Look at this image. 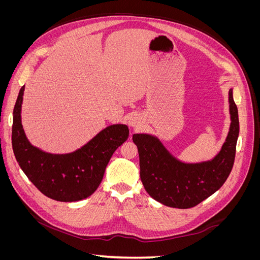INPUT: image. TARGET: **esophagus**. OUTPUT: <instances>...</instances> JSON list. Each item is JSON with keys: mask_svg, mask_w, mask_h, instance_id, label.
<instances>
[{"mask_svg": "<svg viewBox=\"0 0 260 260\" xmlns=\"http://www.w3.org/2000/svg\"><path fill=\"white\" fill-rule=\"evenodd\" d=\"M128 122H129V124L131 125V127H138V125H139V120L137 119V117L129 118Z\"/></svg>", "mask_w": 260, "mask_h": 260, "instance_id": "esophagus-1", "label": "esophagus"}]
</instances>
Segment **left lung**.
I'll list each match as a JSON object with an SVG mask.
<instances>
[{
    "label": "left lung",
    "mask_w": 260,
    "mask_h": 260,
    "mask_svg": "<svg viewBox=\"0 0 260 260\" xmlns=\"http://www.w3.org/2000/svg\"><path fill=\"white\" fill-rule=\"evenodd\" d=\"M231 125L220 153L210 161L183 164L172 157L158 139L133 135L139 149L140 177L146 192L164 205L191 208L222 186L232 170L240 131L238 107L229 91Z\"/></svg>",
    "instance_id": "obj_1"
}]
</instances>
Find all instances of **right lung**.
Returning <instances> with one entry per match:
<instances>
[{
    "mask_svg": "<svg viewBox=\"0 0 260 260\" xmlns=\"http://www.w3.org/2000/svg\"><path fill=\"white\" fill-rule=\"evenodd\" d=\"M23 90L25 86H21L14 107L12 128L13 151L20 168L38 190L52 200L76 202L88 198L100 185L114 152L128 139V127L109 125L74 153H44L28 142L22 129Z\"/></svg>",
    "mask_w": 260,
    "mask_h": 260,
    "instance_id": "1",
    "label": "right lung"
}]
</instances>
